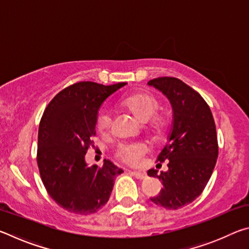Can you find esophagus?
Segmentation results:
<instances>
[{
	"mask_svg": "<svg viewBox=\"0 0 249 249\" xmlns=\"http://www.w3.org/2000/svg\"><path fill=\"white\" fill-rule=\"evenodd\" d=\"M129 174H132L135 178L137 179H146L147 178V174L146 172H142V171H129Z\"/></svg>",
	"mask_w": 249,
	"mask_h": 249,
	"instance_id": "esophagus-1",
	"label": "esophagus"
}]
</instances>
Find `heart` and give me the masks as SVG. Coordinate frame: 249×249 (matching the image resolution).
<instances>
[{"label": "heart", "instance_id": "b5f03b06", "mask_svg": "<svg viewBox=\"0 0 249 249\" xmlns=\"http://www.w3.org/2000/svg\"><path fill=\"white\" fill-rule=\"evenodd\" d=\"M121 105L136 116L142 123L149 122L151 128L156 132L161 130L163 121L161 117L155 115L159 107V102L154 95L146 93V92H136V93L130 94L122 100ZM111 113L105 108L102 109L99 113L98 119H96V127L100 132L105 133L111 128ZM147 150L148 148L144 142H130V144L121 145L116 151V155L126 163L137 165L141 161L142 156L147 153Z\"/></svg>", "mask_w": 249, "mask_h": 249}]
</instances>
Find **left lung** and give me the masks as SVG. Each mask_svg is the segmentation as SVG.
<instances>
[{"instance_id":"8db88e82","label":"left lung","mask_w":249,"mask_h":249,"mask_svg":"<svg viewBox=\"0 0 249 249\" xmlns=\"http://www.w3.org/2000/svg\"><path fill=\"white\" fill-rule=\"evenodd\" d=\"M148 86L167 96L174 112L168 142L157 158L159 162L169 160L168 171L147 172L163 187L150 200L167 210H178L195 201L212 176L218 155L215 123L204 99L181 80L156 78Z\"/></svg>"}]
</instances>
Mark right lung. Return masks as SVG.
<instances>
[{"label": "right lung", "mask_w": 249, "mask_h": 249, "mask_svg": "<svg viewBox=\"0 0 249 249\" xmlns=\"http://www.w3.org/2000/svg\"><path fill=\"white\" fill-rule=\"evenodd\" d=\"M126 84L74 83L59 92L41 116L37 148L40 178L52 199L68 212H98L108 201L116 176L123 172L107 159L101 168L89 167L84 156L93 146L101 105Z\"/></svg>", "instance_id": "obj_1"}]
</instances>
